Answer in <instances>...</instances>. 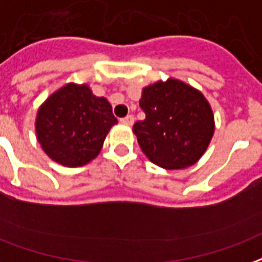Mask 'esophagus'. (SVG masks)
<instances>
[{"label":"esophagus","instance_id":"1","mask_svg":"<svg viewBox=\"0 0 262 262\" xmlns=\"http://www.w3.org/2000/svg\"><path fill=\"white\" fill-rule=\"evenodd\" d=\"M121 122H122V123H125V125H127V126H132L133 123H135V116H133V115L125 116V118H122Z\"/></svg>","mask_w":262,"mask_h":262}]
</instances>
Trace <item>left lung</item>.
Segmentation results:
<instances>
[{
    "instance_id": "obj_1",
    "label": "left lung",
    "mask_w": 262,
    "mask_h": 262,
    "mask_svg": "<svg viewBox=\"0 0 262 262\" xmlns=\"http://www.w3.org/2000/svg\"><path fill=\"white\" fill-rule=\"evenodd\" d=\"M144 121L133 125L148 160L164 169H185L200 160L214 136V112L204 94L179 79L143 87Z\"/></svg>"
}]
</instances>
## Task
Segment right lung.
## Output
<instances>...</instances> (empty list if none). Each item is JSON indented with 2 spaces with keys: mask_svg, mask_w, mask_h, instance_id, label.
<instances>
[{
  "mask_svg": "<svg viewBox=\"0 0 262 262\" xmlns=\"http://www.w3.org/2000/svg\"><path fill=\"white\" fill-rule=\"evenodd\" d=\"M116 123L105 97L94 96L86 83H67L40 105L34 126L42 151L58 164L76 168L100 154Z\"/></svg>",
  "mask_w": 262,
  "mask_h": 262,
  "instance_id": "right-lung-1",
  "label": "right lung"
}]
</instances>
